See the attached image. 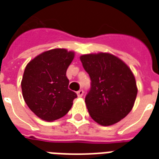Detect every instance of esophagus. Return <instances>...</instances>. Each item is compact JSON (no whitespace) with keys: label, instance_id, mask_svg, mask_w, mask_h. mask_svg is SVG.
<instances>
[{"label":"esophagus","instance_id":"1","mask_svg":"<svg viewBox=\"0 0 159 159\" xmlns=\"http://www.w3.org/2000/svg\"><path fill=\"white\" fill-rule=\"evenodd\" d=\"M83 93H84V92H83V90H79V91H78V92H77V97H82V96H83Z\"/></svg>","mask_w":159,"mask_h":159}]
</instances>
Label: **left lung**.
Instances as JSON below:
<instances>
[{
    "instance_id": "left-lung-1",
    "label": "left lung",
    "mask_w": 159,
    "mask_h": 159,
    "mask_svg": "<svg viewBox=\"0 0 159 159\" xmlns=\"http://www.w3.org/2000/svg\"><path fill=\"white\" fill-rule=\"evenodd\" d=\"M80 60L91 78V87L85 97L91 117L104 126L125 118L133 108L138 92L130 68L106 53L82 55Z\"/></svg>"
}]
</instances>
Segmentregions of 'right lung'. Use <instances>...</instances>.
Instances as JSON below:
<instances>
[{
	"label": "right lung",
	"instance_id": "obj_1",
	"mask_svg": "<svg viewBox=\"0 0 159 159\" xmlns=\"http://www.w3.org/2000/svg\"><path fill=\"white\" fill-rule=\"evenodd\" d=\"M73 57V52L55 48L39 54L26 66L21 82L24 100L43 120L62 118L77 97L68 89L69 80L66 76Z\"/></svg>",
	"mask_w": 159,
	"mask_h": 159
}]
</instances>
